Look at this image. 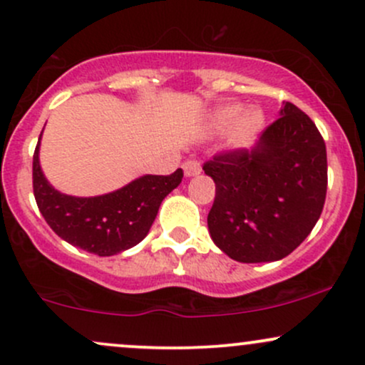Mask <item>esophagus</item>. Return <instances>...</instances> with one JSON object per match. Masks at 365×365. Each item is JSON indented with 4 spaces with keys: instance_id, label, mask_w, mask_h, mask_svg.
<instances>
[{
    "instance_id": "esophagus-1",
    "label": "esophagus",
    "mask_w": 365,
    "mask_h": 365,
    "mask_svg": "<svg viewBox=\"0 0 365 365\" xmlns=\"http://www.w3.org/2000/svg\"><path fill=\"white\" fill-rule=\"evenodd\" d=\"M182 170L186 178H193V175L202 172V165H200V162L196 160H186L182 163Z\"/></svg>"
}]
</instances>
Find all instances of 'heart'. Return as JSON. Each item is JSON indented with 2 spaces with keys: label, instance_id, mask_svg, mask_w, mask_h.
<instances>
[{
  "label": "heart",
  "instance_id": "1",
  "mask_svg": "<svg viewBox=\"0 0 365 365\" xmlns=\"http://www.w3.org/2000/svg\"><path fill=\"white\" fill-rule=\"evenodd\" d=\"M241 106L240 105H229V106H224V108H220L219 112L214 115V128L215 129H227L231 128L232 124L240 118L241 115ZM262 122V117L259 112H248L245 113L243 117L240 118V122H237V130H236V138L240 139V141H243V139H247L252 136L253 133H255L257 129H259Z\"/></svg>",
  "mask_w": 365,
  "mask_h": 365
}]
</instances>
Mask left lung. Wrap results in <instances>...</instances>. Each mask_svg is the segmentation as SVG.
Instances as JSON below:
<instances>
[{
    "label": "left lung",
    "instance_id": "8db88e82",
    "mask_svg": "<svg viewBox=\"0 0 365 365\" xmlns=\"http://www.w3.org/2000/svg\"><path fill=\"white\" fill-rule=\"evenodd\" d=\"M203 170L215 182L207 219L212 240L243 264L284 259L324 208L326 143L312 118L289 101L252 150L220 151Z\"/></svg>",
    "mask_w": 365,
    "mask_h": 365
}]
</instances>
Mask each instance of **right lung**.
Instances as JSON below:
<instances>
[{"instance_id": "add662e5", "label": "right lung", "mask_w": 365, "mask_h": 365, "mask_svg": "<svg viewBox=\"0 0 365 365\" xmlns=\"http://www.w3.org/2000/svg\"><path fill=\"white\" fill-rule=\"evenodd\" d=\"M182 175V169L170 175H143L113 193L76 198L48 184L39 167V141L32 157V190L48 226L67 243L100 257L133 248L148 235L162 200Z\"/></svg>"}]
</instances>
